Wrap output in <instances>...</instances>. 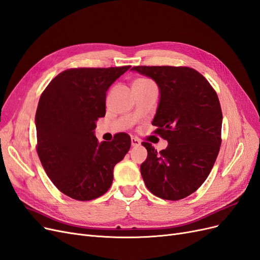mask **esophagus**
<instances>
[{"mask_svg": "<svg viewBox=\"0 0 260 260\" xmlns=\"http://www.w3.org/2000/svg\"><path fill=\"white\" fill-rule=\"evenodd\" d=\"M131 145H132V147L140 146L141 145V142L138 139H136V138H132L131 139Z\"/></svg>", "mask_w": 260, "mask_h": 260, "instance_id": "1", "label": "esophagus"}]
</instances>
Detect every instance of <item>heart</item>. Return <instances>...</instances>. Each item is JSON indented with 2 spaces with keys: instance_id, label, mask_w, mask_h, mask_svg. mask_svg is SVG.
<instances>
[{
  "instance_id": "heart-1",
  "label": "heart",
  "mask_w": 260,
  "mask_h": 260,
  "mask_svg": "<svg viewBox=\"0 0 260 260\" xmlns=\"http://www.w3.org/2000/svg\"><path fill=\"white\" fill-rule=\"evenodd\" d=\"M150 82L148 79H145V78H140V79H137L136 82L133 83V85H145V84H149Z\"/></svg>"
}]
</instances>
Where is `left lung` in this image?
Returning <instances> with one entry per match:
<instances>
[{"mask_svg": "<svg viewBox=\"0 0 260 260\" xmlns=\"http://www.w3.org/2000/svg\"><path fill=\"white\" fill-rule=\"evenodd\" d=\"M159 88L154 126L168 141L157 150L148 143L141 174L148 190L165 200H181L207 180L215 164L221 136L222 114L218 96L196 70L186 67H133Z\"/></svg>", "mask_w": 260, "mask_h": 260, "instance_id": "8db88e82", "label": "left lung"}]
</instances>
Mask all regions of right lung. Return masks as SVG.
I'll use <instances>...</instances> for the list:
<instances>
[{"label": "right lung", "mask_w": 260, "mask_h": 260, "mask_svg": "<svg viewBox=\"0 0 260 260\" xmlns=\"http://www.w3.org/2000/svg\"><path fill=\"white\" fill-rule=\"evenodd\" d=\"M130 68L67 70L40 98L35 114L40 160L58 189L75 200H93L109 190L114 167L130 149L126 133L111 144L94 136L98 118L105 116L107 90Z\"/></svg>", "instance_id": "obj_1"}]
</instances>
